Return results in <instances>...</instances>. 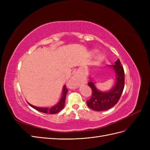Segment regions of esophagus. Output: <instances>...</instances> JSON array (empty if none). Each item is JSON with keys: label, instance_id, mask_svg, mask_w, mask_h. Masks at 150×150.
Here are the masks:
<instances>
[{"label": "esophagus", "instance_id": "obj_1", "mask_svg": "<svg viewBox=\"0 0 150 150\" xmlns=\"http://www.w3.org/2000/svg\"><path fill=\"white\" fill-rule=\"evenodd\" d=\"M80 83V80L79 77L77 75H74L72 78L69 80L67 83V86L71 89H75L76 88H78Z\"/></svg>", "mask_w": 150, "mask_h": 150}]
</instances>
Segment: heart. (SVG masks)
<instances>
[{
    "label": "heart",
    "mask_w": 150,
    "mask_h": 150,
    "mask_svg": "<svg viewBox=\"0 0 150 150\" xmlns=\"http://www.w3.org/2000/svg\"><path fill=\"white\" fill-rule=\"evenodd\" d=\"M96 53V50H93V51H91L90 52L91 55V56H93L94 54H95ZM103 59H104V56L102 55V54H99V55L96 57V59L98 62H100L103 60Z\"/></svg>",
    "instance_id": "1"
}]
</instances>
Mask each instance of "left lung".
<instances>
[{
	"label": "left lung",
	"instance_id": "left-lung-1",
	"mask_svg": "<svg viewBox=\"0 0 150 150\" xmlns=\"http://www.w3.org/2000/svg\"><path fill=\"white\" fill-rule=\"evenodd\" d=\"M108 66L114 71L116 76V83L110 90L108 91L99 90L93 79L89 77L90 81L88 85L92 89L93 95L86 103L89 108L96 111H106L114 106L118 102L124 89L125 72L119 59L115 62L114 65Z\"/></svg>",
	"mask_w": 150,
	"mask_h": 150
}]
</instances>
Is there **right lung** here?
<instances>
[{
  "label": "right lung",
  "instance_id": "add662e5",
  "mask_svg": "<svg viewBox=\"0 0 150 150\" xmlns=\"http://www.w3.org/2000/svg\"><path fill=\"white\" fill-rule=\"evenodd\" d=\"M68 91V90L67 89L66 85L63 86L62 88V94H61V97L59 99V101L57 102V103L55 105L50 107H38V106H35L34 105H32L30 103H28L29 105L32 107L34 108L35 110H38V111L42 112L44 113H47V114H56V113H57L59 111H61L63 108L64 107V104H65V101H66V94Z\"/></svg>",
  "mask_w": 150,
  "mask_h": 150
}]
</instances>
